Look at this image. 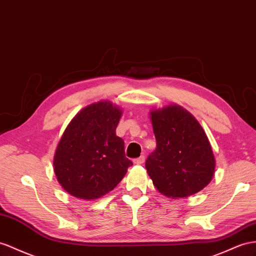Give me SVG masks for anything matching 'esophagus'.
<instances>
[{"label":"esophagus","instance_id":"1","mask_svg":"<svg viewBox=\"0 0 256 256\" xmlns=\"http://www.w3.org/2000/svg\"><path fill=\"white\" fill-rule=\"evenodd\" d=\"M133 162H134V164H137V166H140V164H142L144 162H145V156H140V158H137V159H134L133 160Z\"/></svg>","mask_w":256,"mask_h":256}]
</instances>
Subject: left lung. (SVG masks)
<instances>
[{
  "label": "left lung",
  "instance_id": "left-lung-1",
  "mask_svg": "<svg viewBox=\"0 0 256 256\" xmlns=\"http://www.w3.org/2000/svg\"><path fill=\"white\" fill-rule=\"evenodd\" d=\"M156 148L146 161L154 187L168 198H187L212 180L215 156L198 120L180 104L150 110Z\"/></svg>",
  "mask_w": 256,
  "mask_h": 256
}]
</instances>
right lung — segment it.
I'll return each mask as SVG.
<instances>
[{
	"mask_svg": "<svg viewBox=\"0 0 256 256\" xmlns=\"http://www.w3.org/2000/svg\"><path fill=\"white\" fill-rule=\"evenodd\" d=\"M122 109L109 100L88 104L74 116L54 154V172L69 194L95 200L110 192L133 166L116 135Z\"/></svg>",
	"mask_w": 256,
	"mask_h": 256,
	"instance_id": "add662e5",
	"label": "right lung"
}]
</instances>
